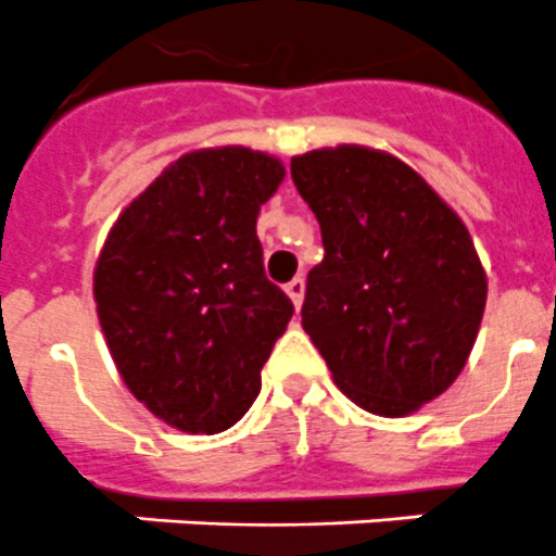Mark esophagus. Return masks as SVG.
<instances>
[{"label":"esophagus","mask_w":556,"mask_h":556,"mask_svg":"<svg viewBox=\"0 0 556 556\" xmlns=\"http://www.w3.org/2000/svg\"><path fill=\"white\" fill-rule=\"evenodd\" d=\"M285 293H288V296H291V302H293V307H302V299H305V279L302 277H293L291 282L285 285Z\"/></svg>","instance_id":"34e87169"}]
</instances>
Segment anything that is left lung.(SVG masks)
<instances>
[{
    "mask_svg": "<svg viewBox=\"0 0 556 556\" xmlns=\"http://www.w3.org/2000/svg\"><path fill=\"white\" fill-rule=\"evenodd\" d=\"M321 226L302 327L364 412L405 417L451 389L486 305L470 231L417 170L364 144L291 159Z\"/></svg>",
    "mask_w": 556,
    "mask_h": 556,
    "instance_id": "left-lung-1",
    "label": "left lung"
}]
</instances>
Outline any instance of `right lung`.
Masks as SVG:
<instances>
[{"label": "right lung", "mask_w": 556, "mask_h": 556, "mask_svg": "<svg viewBox=\"0 0 556 556\" xmlns=\"http://www.w3.org/2000/svg\"><path fill=\"white\" fill-rule=\"evenodd\" d=\"M268 153H185L119 212L94 265L105 344L134 397L185 433H220L260 394L293 316L268 282L260 206L282 185Z\"/></svg>", "instance_id": "right-lung-1"}]
</instances>
